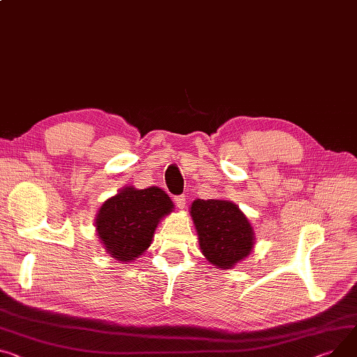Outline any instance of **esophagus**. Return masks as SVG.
Returning <instances> with one entry per match:
<instances>
[{"mask_svg": "<svg viewBox=\"0 0 357 357\" xmlns=\"http://www.w3.org/2000/svg\"><path fill=\"white\" fill-rule=\"evenodd\" d=\"M174 202H175V205H176L179 209H182V208L185 206V204H186V199H185L183 195H178V197L174 198Z\"/></svg>", "mask_w": 357, "mask_h": 357, "instance_id": "1", "label": "esophagus"}]
</instances>
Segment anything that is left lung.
Listing matches in <instances>:
<instances>
[{"label":"left lung","mask_w":357,"mask_h":357,"mask_svg":"<svg viewBox=\"0 0 357 357\" xmlns=\"http://www.w3.org/2000/svg\"><path fill=\"white\" fill-rule=\"evenodd\" d=\"M199 247L212 266L232 268L250 255L254 229L243 211L231 201L195 199L191 205Z\"/></svg>","instance_id":"left-lung-1"}]
</instances>
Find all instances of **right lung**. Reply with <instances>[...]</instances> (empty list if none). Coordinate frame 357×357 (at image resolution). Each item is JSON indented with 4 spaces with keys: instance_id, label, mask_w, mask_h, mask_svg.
Masks as SVG:
<instances>
[{
    "instance_id": "right-lung-1",
    "label": "right lung",
    "mask_w": 357,
    "mask_h": 357,
    "mask_svg": "<svg viewBox=\"0 0 357 357\" xmlns=\"http://www.w3.org/2000/svg\"><path fill=\"white\" fill-rule=\"evenodd\" d=\"M172 209L171 198L160 188L128 186L100 206L98 236L110 257L130 263L149 248L159 221Z\"/></svg>"
}]
</instances>
